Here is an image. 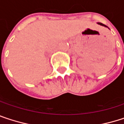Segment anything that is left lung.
Wrapping results in <instances>:
<instances>
[{
    "label": "left lung",
    "instance_id": "8db88e82",
    "mask_svg": "<svg viewBox=\"0 0 124 124\" xmlns=\"http://www.w3.org/2000/svg\"><path fill=\"white\" fill-rule=\"evenodd\" d=\"M98 24H99V25H101V26H105V27H107V28L108 29V26H106V25H104V24H103V23H98Z\"/></svg>",
    "mask_w": 124,
    "mask_h": 124
}]
</instances>
